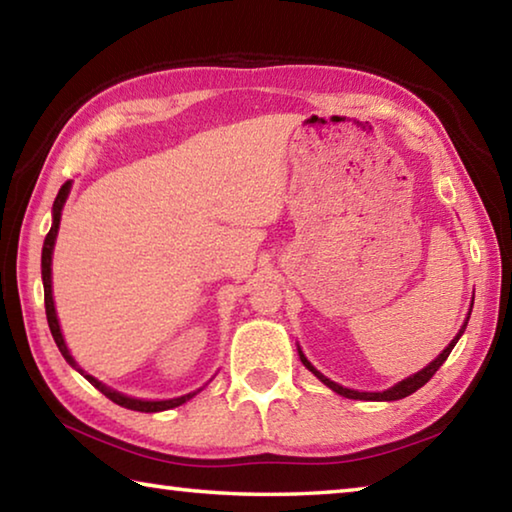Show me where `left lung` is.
Here are the masks:
<instances>
[{
	"mask_svg": "<svg viewBox=\"0 0 512 512\" xmlns=\"http://www.w3.org/2000/svg\"><path fill=\"white\" fill-rule=\"evenodd\" d=\"M472 305H474V300H472ZM467 320H470V314H467V318H465V323H463V327L458 329V334L454 336L452 339V343L447 345V348L438 354L436 359H433L427 368H422L420 372H415V375H411V377H406V379H402V381H397V384L393 386V388H388V391H381V393H359V391H352V388H345V386H341V384H336V381H332V379H327L323 372H318L314 366H311V363L307 361V357L305 354H302V350L298 348V354H300V361L305 363V368L307 370H311L314 372V375L323 381L325 386H329L332 388L334 393H339V395H343V397H348V400H370V402H393V400H402V397H406V395H411V393H415L418 391V388H422L424 384H427V381L436 375V370L443 366V363L447 361V357H449V352L454 350V345L458 343V339H461L463 336V332H465V327H467Z\"/></svg>",
	"mask_w": 512,
	"mask_h": 512,
	"instance_id": "obj_1",
	"label": "left lung"
}]
</instances>
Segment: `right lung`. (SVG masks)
<instances>
[{"instance_id":"right-lung-1","label":"right lung","mask_w":512,"mask_h":512,"mask_svg":"<svg viewBox=\"0 0 512 512\" xmlns=\"http://www.w3.org/2000/svg\"><path fill=\"white\" fill-rule=\"evenodd\" d=\"M69 189H72V180H67V183L60 187V192L54 201V223H51V230L47 232L45 237V246H42V284H45V309H47V323L51 329V336H54V341L58 345L60 354H63L65 361L69 366L76 368L81 372V375L90 381L94 388H99V391L112 400L119 406H124V409H131V411H142V413H158V411H167L173 409V406H180L185 404L187 400H192V397L198 393H189L183 397H173V400H160V402H151V400H135V397H128V395H121L117 391H112L110 386L101 384L99 379H94L88 372L79 368V363L72 359V354H69L65 339H63V332H60V325H58V316H56V307H54V296H51V255H54V244H56V237H58V225H60V212H63V205L67 201V194Z\"/></svg>"}]
</instances>
